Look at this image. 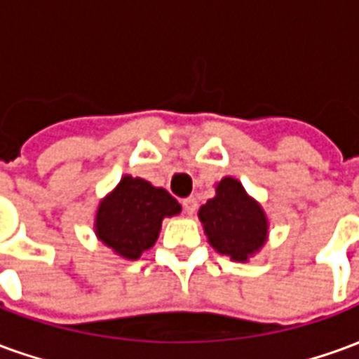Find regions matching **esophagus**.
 <instances>
[{"mask_svg": "<svg viewBox=\"0 0 359 359\" xmlns=\"http://www.w3.org/2000/svg\"><path fill=\"white\" fill-rule=\"evenodd\" d=\"M196 205H198V202H196V198H184L182 200V210H184V213H188V215H192L196 211Z\"/></svg>", "mask_w": 359, "mask_h": 359, "instance_id": "esophagus-1", "label": "esophagus"}]
</instances>
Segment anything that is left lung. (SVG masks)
Instances as JSON below:
<instances>
[{"label":"left lung","mask_w":359,"mask_h":359,"mask_svg":"<svg viewBox=\"0 0 359 359\" xmlns=\"http://www.w3.org/2000/svg\"><path fill=\"white\" fill-rule=\"evenodd\" d=\"M200 221L211 246L236 262H246L267 238L264 210L231 177L221 180L215 198L200 208Z\"/></svg>","instance_id":"obj_1"}]
</instances>
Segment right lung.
Here are the masks:
<instances>
[{"label":"right lung","mask_w":359,"mask_h":359,"mask_svg":"<svg viewBox=\"0 0 359 359\" xmlns=\"http://www.w3.org/2000/svg\"><path fill=\"white\" fill-rule=\"evenodd\" d=\"M179 202L165 188L144 179L123 177L97 208V238L126 259H138L157 241L163 217L177 215Z\"/></svg>","instance_id":"right-lung-1"}]
</instances>
